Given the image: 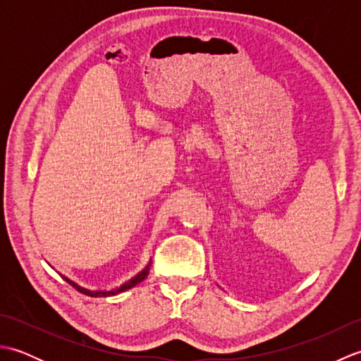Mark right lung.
Listing matches in <instances>:
<instances>
[{
    "mask_svg": "<svg viewBox=\"0 0 361 361\" xmlns=\"http://www.w3.org/2000/svg\"><path fill=\"white\" fill-rule=\"evenodd\" d=\"M150 265V264H149ZM149 265L145 267V270H142L140 274L137 276H135L133 279H130L128 282H126V283H122V286L119 287V288H114V290H110V291H94V290H88V288H83V287H80V286H78V283L75 282H73L71 279H68L66 276H63V279L70 283V286H73L75 290L78 291H80V293H83V295H87V296H91V298H101V296H111V295H118V293H121V291H126V290H128V288H132V287H135V286H137V283H140L141 281H144L145 279V276L149 274Z\"/></svg>",
    "mask_w": 361,
    "mask_h": 361,
    "instance_id": "1",
    "label": "right lung"
}]
</instances>
